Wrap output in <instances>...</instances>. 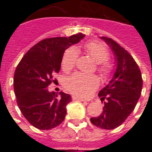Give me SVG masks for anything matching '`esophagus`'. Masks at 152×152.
I'll list each match as a JSON object with an SVG mask.
<instances>
[{
	"label": "esophagus",
	"mask_w": 152,
	"mask_h": 152,
	"mask_svg": "<svg viewBox=\"0 0 152 152\" xmlns=\"http://www.w3.org/2000/svg\"><path fill=\"white\" fill-rule=\"evenodd\" d=\"M72 99L73 100H78V101H80V102H86V100H85V99L79 98V97H76V96H73Z\"/></svg>",
	"instance_id": "esophagus-1"
}]
</instances>
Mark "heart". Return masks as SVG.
<instances>
[{"label":"heart","mask_w":152,"mask_h":152,"mask_svg":"<svg viewBox=\"0 0 152 152\" xmlns=\"http://www.w3.org/2000/svg\"><path fill=\"white\" fill-rule=\"evenodd\" d=\"M86 53L97 63V71L103 78H107L112 72V65L109 62L110 53L107 48L102 43L90 41L84 45ZM79 53L75 48H68L63 53L62 67L71 70L76 65ZM99 86V80L94 76L83 73H75L65 80V86L75 95L86 98L89 97Z\"/></svg>","instance_id":"obj_1"}]
</instances>
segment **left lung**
Masks as SVG:
<instances>
[{"label": "left lung", "instance_id": "8db88e82", "mask_svg": "<svg viewBox=\"0 0 152 152\" xmlns=\"http://www.w3.org/2000/svg\"><path fill=\"white\" fill-rule=\"evenodd\" d=\"M102 39L113 50L117 67L112 80L99 94L102 102L105 101L102 114L90 121L103 129H113L123 124L135 108L142 92V78L139 66L127 50L112 38Z\"/></svg>", "mask_w": 152, "mask_h": 152}]
</instances>
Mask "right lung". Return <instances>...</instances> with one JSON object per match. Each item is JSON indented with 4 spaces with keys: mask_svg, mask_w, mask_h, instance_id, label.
I'll return each mask as SVG.
<instances>
[{
    "mask_svg": "<svg viewBox=\"0 0 152 152\" xmlns=\"http://www.w3.org/2000/svg\"><path fill=\"white\" fill-rule=\"evenodd\" d=\"M85 35L46 38L25 53L15 72L14 89L17 104L27 121L39 129H51L66 116L69 94L49 92L53 74L58 72L65 50L79 42Z\"/></svg>",
    "mask_w": 152,
    "mask_h": 152,
    "instance_id": "add662e5",
    "label": "right lung"
}]
</instances>
